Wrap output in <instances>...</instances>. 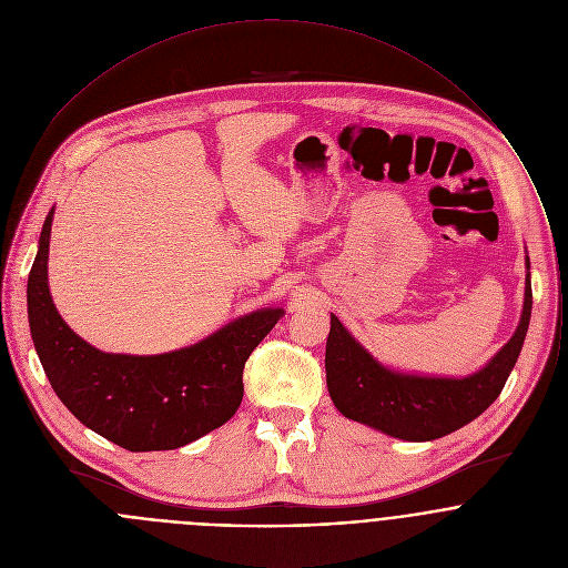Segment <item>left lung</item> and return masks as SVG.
<instances>
[{
    "mask_svg": "<svg viewBox=\"0 0 568 568\" xmlns=\"http://www.w3.org/2000/svg\"><path fill=\"white\" fill-rule=\"evenodd\" d=\"M520 324L498 354L473 376L435 378L381 365L332 315L325 343V381L334 406L349 419L406 442L444 437L479 417L503 392L531 320L529 257Z\"/></svg>",
    "mask_w": 568,
    "mask_h": 568,
    "instance_id": "8db88e82",
    "label": "left lung"
}]
</instances>
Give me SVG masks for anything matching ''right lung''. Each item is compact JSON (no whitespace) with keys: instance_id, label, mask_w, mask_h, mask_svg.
Instances as JSON below:
<instances>
[{"instance_id":"1","label":"right lung","mask_w":568,"mask_h":568,"mask_svg":"<svg viewBox=\"0 0 568 568\" xmlns=\"http://www.w3.org/2000/svg\"><path fill=\"white\" fill-rule=\"evenodd\" d=\"M54 207L28 277V317L45 376L87 428L133 450L181 448L223 426L243 403L248 354L284 308H262L207 338L155 356L106 354L61 320L48 288Z\"/></svg>"}]
</instances>
